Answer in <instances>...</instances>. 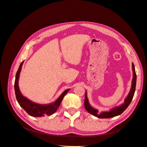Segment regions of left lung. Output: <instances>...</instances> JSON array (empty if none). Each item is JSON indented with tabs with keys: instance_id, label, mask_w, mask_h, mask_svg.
Returning a JSON list of instances; mask_svg holds the SVG:
<instances>
[{
	"instance_id": "left-lung-1",
	"label": "left lung",
	"mask_w": 147,
	"mask_h": 147,
	"mask_svg": "<svg viewBox=\"0 0 147 147\" xmlns=\"http://www.w3.org/2000/svg\"><path fill=\"white\" fill-rule=\"evenodd\" d=\"M132 70H133V78L132 80L131 88L129 92V94L127 95L125 100H124V104H121V105H119L118 107H115V108L111 109L110 111H109V112H103L99 113V110L92 108L90 105V104H89L87 94H86V91L84 105V108H85V109L89 113L99 118H112L114 117L118 116V115L121 114L127 108V107L129 105L130 103L132 100L133 97H134V92L136 91V80H137V75L136 74L135 67L133 63L132 64Z\"/></svg>"
}]
</instances>
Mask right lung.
<instances>
[{
    "label": "right lung",
    "instance_id": "right-lung-1",
    "mask_svg": "<svg viewBox=\"0 0 147 147\" xmlns=\"http://www.w3.org/2000/svg\"><path fill=\"white\" fill-rule=\"evenodd\" d=\"M24 61H23L20 64L19 69L18 70L15 82V91L16 100L18 102L20 105L23 108L26 112L29 115L34 117H41L44 116H50L53 115L58 109L62 100L63 99L64 97L67 93L70 90V89L65 90L59 97L57 99L54 103H51L48 105H41L36 104L35 102L30 101L26 97L23 96L21 93L19 86H18V80L20 77V74L21 70V67L23 64Z\"/></svg>",
    "mask_w": 147,
    "mask_h": 147
}]
</instances>
